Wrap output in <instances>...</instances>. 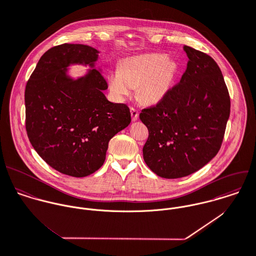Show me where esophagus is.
<instances>
[{
    "label": "esophagus",
    "mask_w": 256,
    "mask_h": 256,
    "mask_svg": "<svg viewBox=\"0 0 256 256\" xmlns=\"http://www.w3.org/2000/svg\"><path fill=\"white\" fill-rule=\"evenodd\" d=\"M130 111H131V116H132V121H136L139 117V111L133 107L130 108Z\"/></svg>",
    "instance_id": "esophagus-1"
}]
</instances>
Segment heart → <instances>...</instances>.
I'll use <instances>...</instances> for the list:
<instances>
[{
    "instance_id": "1",
    "label": "heart",
    "mask_w": 256,
    "mask_h": 256,
    "mask_svg": "<svg viewBox=\"0 0 256 256\" xmlns=\"http://www.w3.org/2000/svg\"><path fill=\"white\" fill-rule=\"evenodd\" d=\"M178 72V64L163 54H146L125 58L108 76L111 93L118 99L129 96L138 87L139 98L157 104L170 93Z\"/></svg>"
}]
</instances>
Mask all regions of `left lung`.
Segmentation results:
<instances>
[{
    "instance_id": "left-lung-1",
    "label": "left lung",
    "mask_w": 256,
    "mask_h": 256,
    "mask_svg": "<svg viewBox=\"0 0 256 256\" xmlns=\"http://www.w3.org/2000/svg\"><path fill=\"white\" fill-rule=\"evenodd\" d=\"M184 50L188 62L178 84L155 107L140 113L149 130L144 161L165 178L188 176L214 158L230 112L228 91L216 62L188 46Z\"/></svg>"
}]
</instances>
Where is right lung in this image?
<instances>
[{"label":"right lung","mask_w":256,"mask_h":256,"mask_svg":"<svg viewBox=\"0 0 256 256\" xmlns=\"http://www.w3.org/2000/svg\"><path fill=\"white\" fill-rule=\"evenodd\" d=\"M100 52L84 44H64L40 58L24 91L26 129L34 149L52 168L82 178L104 163L108 142L131 122L127 105L108 101ZM88 66L74 78L70 65Z\"/></svg>","instance_id":"add662e5"}]
</instances>
